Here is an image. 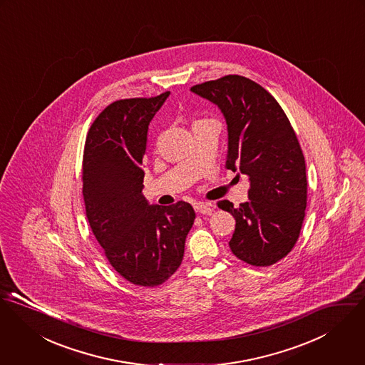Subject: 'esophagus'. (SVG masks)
<instances>
[{
    "mask_svg": "<svg viewBox=\"0 0 365 365\" xmlns=\"http://www.w3.org/2000/svg\"><path fill=\"white\" fill-rule=\"evenodd\" d=\"M193 207L196 210V212L199 214H211L212 212V205L207 202H193Z\"/></svg>",
    "mask_w": 365,
    "mask_h": 365,
    "instance_id": "1",
    "label": "esophagus"
}]
</instances>
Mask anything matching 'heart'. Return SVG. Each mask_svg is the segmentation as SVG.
<instances>
[{
    "label": "heart",
    "mask_w": 365,
    "mask_h": 365,
    "mask_svg": "<svg viewBox=\"0 0 365 365\" xmlns=\"http://www.w3.org/2000/svg\"><path fill=\"white\" fill-rule=\"evenodd\" d=\"M205 123H212V120H210V119H199V120H196V122L193 123V128L197 127V125H200V124H205Z\"/></svg>",
    "instance_id": "heart-1"
}]
</instances>
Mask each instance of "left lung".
<instances>
[{
	"label": "left lung",
	"instance_id": "8db88e82",
	"mask_svg": "<svg viewBox=\"0 0 365 365\" xmlns=\"http://www.w3.org/2000/svg\"><path fill=\"white\" fill-rule=\"evenodd\" d=\"M220 108L228 125L225 168L249 178V202H217L237 221L232 253L252 266H272L298 241L307 208L305 158L279 102L259 83L225 76L190 88Z\"/></svg>",
	"mask_w": 365,
	"mask_h": 365
}]
</instances>
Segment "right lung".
Masks as SVG:
<instances>
[{
	"instance_id": "add662e5",
	"label": "right lung",
	"mask_w": 365,
	"mask_h": 365,
	"mask_svg": "<svg viewBox=\"0 0 365 365\" xmlns=\"http://www.w3.org/2000/svg\"><path fill=\"white\" fill-rule=\"evenodd\" d=\"M169 93L110 103L92 123L83 148L91 230L112 267L141 287L165 283L179 269L196 218L189 202L151 205L143 195L148 125Z\"/></svg>"
}]
</instances>
